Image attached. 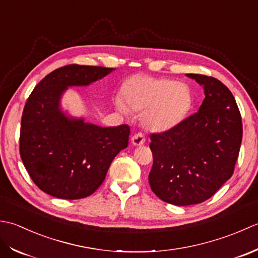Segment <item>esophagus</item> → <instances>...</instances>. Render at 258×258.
<instances>
[{"label": "esophagus", "instance_id": "esophagus-1", "mask_svg": "<svg viewBox=\"0 0 258 258\" xmlns=\"http://www.w3.org/2000/svg\"><path fill=\"white\" fill-rule=\"evenodd\" d=\"M145 141H146V137H145V135H144L143 133L136 134V135L133 137V139H131V143H133V145H135V146H141V145H144Z\"/></svg>", "mask_w": 258, "mask_h": 258}]
</instances>
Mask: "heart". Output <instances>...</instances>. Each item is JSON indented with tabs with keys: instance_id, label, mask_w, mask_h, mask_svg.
<instances>
[{
	"instance_id": "b5f03b06",
	"label": "heart",
	"mask_w": 258,
	"mask_h": 258,
	"mask_svg": "<svg viewBox=\"0 0 258 258\" xmlns=\"http://www.w3.org/2000/svg\"><path fill=\"white\" fill-rule=\"evenodd\" d=\"M122 96L131 110L145 111V127L154 131L175 127L186 117L192 102L190 89L185 83L149 76L130 78L122 89ZM117 106L125 111L121 101Z\"/></svg>"
}]
</instances>
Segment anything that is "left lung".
I'll return each mask as SVG.
<instances>
[{
	"instance_id": "left-lung-1",
	"label": "left lung",
	"mask_w": 258,
	"mask_h": 258,
	"mask_svg": "<svg viewBox=\"0 0 258 258\" xmlns=\"http://www.w3.org/2000/svg\"><path fill=\"white\" fill-rule=\"evenodd\" d=\"M186 76L204 87L198 112L150 136L151 190L176 206L207 201L232 177L243 137L240 112L229 89L213 77Z\"/></svg>"
}]
</instances>
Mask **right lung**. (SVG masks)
Wrapping results in <instances>:
<instances>
[{"label":"right lung","mask_w":258,"mask_h":258,"mask_svg":"<svg viewBox=\"0 0 258 258\" xmlns=\"http://www.w3.org/2000/svg\"><path fill=\"white\" fill-rule=\"evenodd\" d=\"M113 68L70 64L49 73L35 86L23 110L20 155L42 191L61 199L90 196L103 182L114 157L127 148L130 128L100 127L62 111L69 87H85Z\"/></svg>","instance_id":"obj_1"}]
</instances>
